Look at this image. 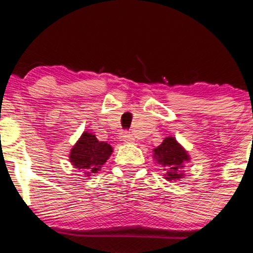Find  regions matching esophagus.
<instances>
[{"label": "esophagus", "mask_w": 253, "mask_h": 253, "mask_svg": "<svg viewBox=\"0 0 253 253\" xmlns=\"http://www.w3.org/2000/svg\"><path fill=\"white\" fill-rule=\"evenodd\" d=\"M119 139H120L121 141H124V143H127V144H130L134 141V138H133L132 134H129V133H121L120 135H119Z\"/></svg>", "instance_id": "obj_1"}]
</instances>
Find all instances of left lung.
Instances as JSON below:
<instances>
[{
  "instance_id": "left-lung-1",
  "label": "left lung",
  "mask_w": 253,
  "mask_h": 253,
  "mask_svg": "<svg viewBox=\"0 0 253 253\" xmlns=\"http://www.w3.org/2000/svg\"><path fill=\"white\" fill-rule=\"evenodd\" d=\"M155 151V158L162 164L167 170V178L169 181L181 178L183 173L181 169L183 163L189 161V156L187 155L184 149L175 140L172 136H168Z\"/></svg>"
}]
</instances>
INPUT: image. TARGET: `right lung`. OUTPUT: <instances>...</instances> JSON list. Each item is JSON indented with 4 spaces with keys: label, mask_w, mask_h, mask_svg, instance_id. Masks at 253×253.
I'll use <instances>...</instances> for the list:
<instances>
[{
    "label": "right lung",
    "mask_w": 253,
    "mask_h": 253,
    "mask_svg": "<svg viewBox=\"0 0 253 253\" xmlns=\"http://www.w3.org/2000/svg\"><path fill=\"white\" fill-rule=\"evenodd\" d=\"M113 149L109 144L98 141L91 133L84 132L80 140L72 147L70 162L78 170L84 169L86 175L97 172L112 155Z\"/></svg>",
    "instance_id": "1"
}]
</instances>
